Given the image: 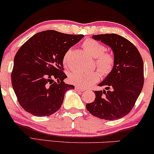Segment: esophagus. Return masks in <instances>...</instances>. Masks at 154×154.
Returning <instances> with one entry per match:
<instances>
[{
  "label": "esophagus",
  "instance_id": "1",
  "mask_svg": "<svg viewBox=\"0 0 154 154\" xmlns=\"http://www.w3.org/2000/svg\"><path fill=\"white\" fill-rule=\"evenodd\" d=\"M75 89L76 90H78V91H81V92L85 91V88H81V87H79V86H77V85L75 86Z\"/></svg>",
  "mask_w": 154,
  "mask_h": 154
}]
</instances>
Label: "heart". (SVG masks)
<instances>
[{
	"label": "heart",
	"instance_id": "heart-1",
	"mask_svg": "<svg viewBox=\"0 0 154 154\" xmlns=\"http://www.w3.org/2000/svg\"><path fill=\"white\" fill-rule=\"evenodd\" d=\"M83 46L90 55L96 58L95 64L100 72L102 75H108L113 69L115 64L113 54L109 52H105V46L94 39H86L83 42ZM70 54L71 49L65 52L63 57L64 64H67ZM99 73L97 71H72L69 74V79L73 84L82 88H86L97 83L99 81Z\"/></svg>",
	"mask_w": 154,
	"mask_h": 154
}]
</instances>
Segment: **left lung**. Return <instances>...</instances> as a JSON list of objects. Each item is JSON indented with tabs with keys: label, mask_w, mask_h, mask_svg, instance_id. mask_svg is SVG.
<instances>
[{
	"label": "left lung",
	"mask_w": 154,
	"mask_h": 154,
	"mask_svg": "<svg viewBox=\"0 0 154 154\" xmlns=\"http://www.w3.org/2000/svg\"><path fill=\"white\" fill-rule=\"evenodd\" d=\"M112 50L115 64L99 86L105 90L94 91L95 99L86 104L89 112L101 119H121L133 108L144 85V63L137 48L128 39L115 33L93 35Z\"/></svg>",
	"instance_id": "1"
}]
</instances>
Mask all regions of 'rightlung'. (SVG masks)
Masks as SVG:
<instances>
[{
	"label": "right lung",
	"mask_w": 154,
	"mask_h": 154,
	"mask_svg": "<svg viewBox=\"0 0 154 154\" xmlns=\"http://www.w3.org/2000/svg\"><path fill=\"white\" fill-rule=\"evenodd\" d=\"M83 37L44 31L33 35L19 49L11 81L18 102L25 111L41 117L60 109L66 92L74 89L64 82L67 76L63 72V57Z\"/></svg>",
	"instance_id": "right-lung-1"
}]
</instances>
